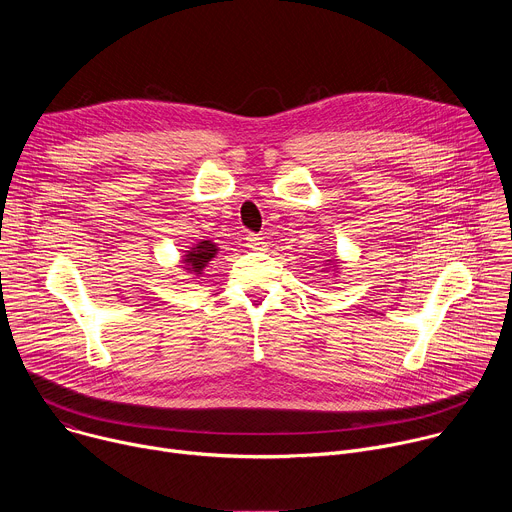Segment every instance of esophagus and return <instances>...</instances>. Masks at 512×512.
Masks as SVG:
<instances>
[{
  "mask_svg": "<svg viewBox=\"0 0 512 512\" xmlns=\"http://www.w3.org/2000/svg\"><path fill=\"white\" fill-rule=\"evenodd\" d=\"M247 247H251V249H265V241H263L261 235L249 233L247 235Z\"/></svg>",
  "mask_w": 512,
  "mask_h": 512,
  "instance_id": "esophagus-1",
  "label": "esophagus"
}]
</instances>
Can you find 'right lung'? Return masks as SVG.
Segmentation results:
<instances>
[{
  "label": "right lung",
  "mask_w": 512,
  "mask_h": 512,
  "mask_svg": "<svg viewBox=\"0 0 512 512\" xmlns=\"http://www.w3.org/2000/svg\"><path fill=\"white\" fill-rule=\"evenodd\" d=\"M216 245H212L210 241H200L192 251H188V255L184 257V263L188 265L186 269L194 271L196 275L202 273V269L206 267V263L216 255Z\"/></svg>",
  "instance_id": "add662e5"
}]
</instances>
